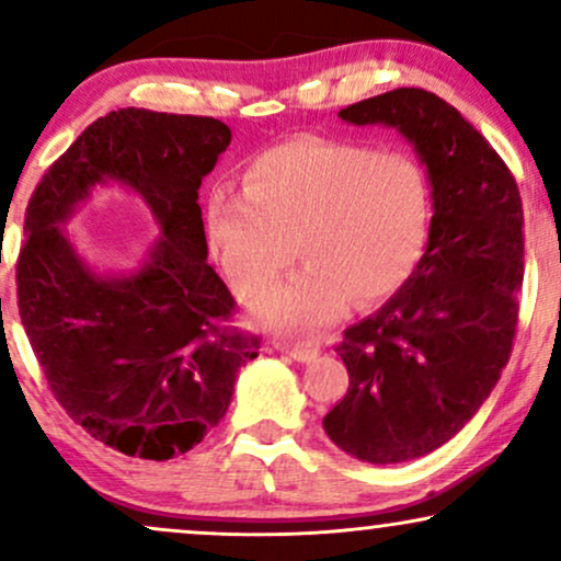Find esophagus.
<instances>
[{
  "label": "esophagus",
  "instance_id": "1",
  "mask_svg": "<svg viewBox=\"0 0 561 561\" xmlns=\"http://www.w3.org/2000/svg\"><path fill=\"white\" fill-rule=\"evenodd\" d=\"M274 350H279V353H287L293 360L298 363H310L319 357V345H313V342H274Z\"/></svg>",
  "mask_w": 561,
  "mask_h": 561
}]
</instances>
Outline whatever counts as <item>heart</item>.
I'll return each mask as SVG.
<instances>
[{
  "mask_svg": "<svg viewBox=\"0 0 561 561\" xmlns=\"http://www.w3.org/2000/svg\"><path fill=\"white\" fill-rule=\"evenodd\" d=\"M428 221L423 174L408 157L332 138H293L242 170V193L216 187L206 245L242 298L276 285L296 251L306 266L255 308L261 327L310 334L355 298L370 306L404 285Z\"/></svg>",
  "mask_w": 561,
  "mask_h": 561,
  "instance_id": "1",
  "label": "heart"
}]
</instances>
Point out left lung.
<instances>
[{
	"label": "left lung",
	"mask_w": 561,
	"mask_h": 561,
	"mask_svg": "<svg viewBox=\"0 0 561 561\" xmlns=\"http://www.w3.org/2000/svg\"><path fill=\"white\" fill-rule=\"evenodd\" d=\"M340 117L394 127L415 148L434 216L415 272L336 347L350 387L323 431L355 460L410 462L460 434L507 366L525 274L523 201L494 148L436 93L397 88Z\"/></svg>",
	"instance_id": "left-lung-1"
}]
</instances>
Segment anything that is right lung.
I'll list each match as a JSON object with an SVG mask.
<instances>
[{"label":"right lung","instance_id":"1","mask_svg":"<svg viewBox=\"0 0 561 561\" xmlns=\"http://www.w3.org/2000/svg\"><path fill=\"white\" fill-rule=\"evenodd\" d=\"M232 130L214 117L119 110L49 167L25 211L18 308L49 389L72 421L140 460L185 455L227 413L259 336L219 327L234 310L208 266L201 180ZM147 201L162 238L135 273L101 275L64 225L96 184Z\"/></svg>","mask_w":561,"mask_h":561}]
</instances>
